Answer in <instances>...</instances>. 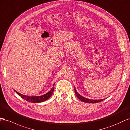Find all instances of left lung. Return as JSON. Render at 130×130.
Instances as JSON below:
<instances>
[{"label":"left lung","instance_id":"obj_1","mask_svg":"<svg viewBox=\"0 0 130 130\" xmlns=\"http://www.w3.org/2000/svg\"><path fill=\"white\" fill-rule=\"evenodd\" d=\"M75 94L76 95L77 97L78 98V99H79L80 101H82V102H86V103H98L99 102H101L102 101L103 99H101V100H90V99H89L86 98H84L83 96H81L79 94H78L77 92V90H76V88L75 87Z\"/></svg>","mask_w":130,"mask_h":130}]
</instances>
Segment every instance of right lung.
<instances>
[{
	"label": "right lung",
	"instance_id": "right-lung-1",
	"mask_svg": "<svg viewBox=\"0 0 130 130\" xmlns=\"http://www.w3.org/2000/svg\"><path fill=\"white\" fill-rule=\"evenodd\" d=\"M14 91H16L15 90H14ZM54 91V88H52L51 89V90L48 92L47 93L44 94L43 95L40 96H27L23 94H21L17 91H16V93L20 96L22 98L25 100L26 101L28 102H30L32 103H40L43 101H46L52 95Z\"/></svg>",
	"mask_w": 130,
	"mask_h": 130
}]
</instances>
